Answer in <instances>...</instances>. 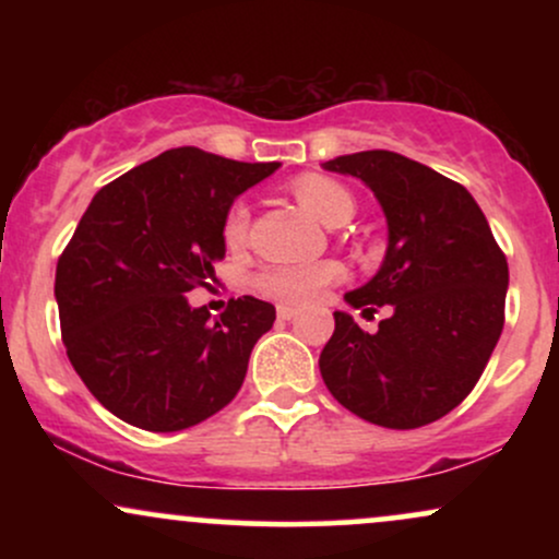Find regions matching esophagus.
Here are the masks:
<instances>
[{"label": "esophagus", "mask_w": 559, "mask_h": 559, "mask_svg": "<svg viewBox=\"0 0 559 559\" xmlns=\"http://www.w3.org/2000/svg\"><path fill=\"white\" fill-rule=\"evenodd\" d=\"M275 312H278L281 320H294L299 316L297 307H288V305H278V310H275Z\"/></svg>", "instance_id": "obj_1"}]
</instances>
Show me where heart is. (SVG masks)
Segmentation results:
<instances>
[{"mask_svg": "<svg viewBox=\"0 0 559 559\" xmlns=\"http://www.w3.org/2000/svg\"><path fill=\"white\" fill-rule=\"evenodd\" d=\"M294 197L299 199L301 207L310 210L318 221L325 226H344L355 215V199L349 189L329 176H318V173H307L294 181ZM249 204L243 199H236L234 204L223 215V241L228 249L243 247L249 236ZM342 275V267L336 262H307V265H273L265 267L258 275V288L265 297L278 301H292V305H305L310 301L323 286L336 281Z\"/></svg>", "mask_w": 559, "mask_h": 559, "instance_id": "b5f03b06", "label": "heart"}]
</instances>
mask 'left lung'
I'll return each mask as SVG.
<instances>
[{"instance_id":"obj_1","label":"left lung","mask_w":559,"mask_h":559,"mask_svg":"<svg viewBox=\"0 0 559 559\" xmlns=\"http://www.w3.org/2000/svg\"><path fill=\"white\" fill-rule=\"evenodd\" d=\"M325 170L360 178L389 223L381 271L346 294L362 316H391L365 333L346 312L320 352V376L357 418L409 431L444 418L471 394L504 325L507 258L465 186L389 150L357 152Z\"/></svg>"}]
</instances>
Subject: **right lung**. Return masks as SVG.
Segmentation results:
<instances>
[{"label": "right lung", "instance_id": "1", "mask_svg": "<svg viewBox=\"0 0 559 559\" xmlns=\"http://www.w3.org/2000/svg\"><path fill=\"white\" fill-rule=\"evenodd\" d=\"M278 163L178 146L96 191L57 260L62 344L86 389L144 431H183L239 394L275 307L228 299L210 320L186 294L226 254L223 215Z\"/></svg>", "mask_w": 559, "mask_h": 559}]
</instances>
